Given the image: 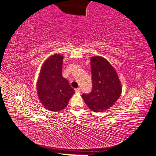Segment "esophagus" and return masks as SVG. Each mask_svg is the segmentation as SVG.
<instances>
[{
    "mask_svg": "<svg viewBox=\"0 0 156 156\" xmlns=\"http://www.w3.org/2000/svg\"><path fill=\"white\" fill-rule=\"evenodd\" d=\"M75 92H76L77 93H80V92H81V88H75Z\"/></svg>",
    "mask_w": 156,
    "mask_h": 156,
    "instance_id": "1",
    "label": "esophagus"
}]
</instances>
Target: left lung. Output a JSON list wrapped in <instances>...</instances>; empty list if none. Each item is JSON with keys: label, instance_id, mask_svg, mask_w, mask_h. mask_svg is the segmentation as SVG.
I'll use <instances>...</instances> for the list:
<instances>
[{"label": "left lung", "instance_id": "obj_1", "mask_svg": "<svg viewBox=\"0 0 156 156\" xmlns=\"http://www.w3.org/2000/svg\"><path fill=\"white\" fill-rule=\"evenodd\" d=\"M92 90L82 98L90 109L103 112L114 105L122 94V84L115 69L105 58H90Z\"/></svg>", "mask_w": 156, "mask_h": 156}]
</instances>
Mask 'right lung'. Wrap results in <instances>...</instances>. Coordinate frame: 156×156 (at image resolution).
Wrapping results in <instances>:
<instances>
[{
    "instance_id": "right-lung-1",
    "label": "right lung",
    "mask_w": 156,
    "mask_h": 156,
    "mask_svg": "<svg viewBox=\"0 0 156 156\" xmlns=\"http://www.w3.org/2000/svg\"><path fill=\"white\" fill-rule=\"evenodd\" d=\"M63 58L60 54L50 56L42 65L37 79L36 90L39 100L51 111L64 109L75 92L62 75Z\"/></svg>"
}]
</instances>
